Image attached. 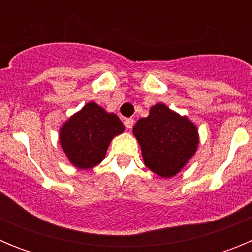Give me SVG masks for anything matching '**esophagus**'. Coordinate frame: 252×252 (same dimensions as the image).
<instances>
[{"instance_id":"esophagus-1","label":"esophagus","mask_w":252,"mask_h":252,"mask_svg":"<svg viewBox=\"0 0 252 252\" xmlns=\"http://www.w3.org/2000/svg\"><path fill=\"white\" fill-rule=\"evenodd\" d=\"M133 122H135V121H133L132 117H128V119L125 120V126H126L128 130H131V128H132V126H133Z\"/></svg>"}]
</instances>
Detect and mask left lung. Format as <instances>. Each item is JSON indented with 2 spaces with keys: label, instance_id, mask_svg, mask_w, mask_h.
I'll return each instance as SVG.
<instances>
[{
  "label": "left lung",
  "instance_id": "obj_1",
  "mask_svg": "<svg viewBox=\"0 0 252 252\" xmlns=\"http://www.w3.org/2000/svg\"><path fill=\"white\" fill-rule=\"evenodd\" d=\"M133 135L141 146L145 165L162 178L178 174L198 148L194 124L162 103L151 107L148 117L136 122Z\"/></svg>",
  "mask_w": 252,
  "mask_h": 252
}]
</instances>
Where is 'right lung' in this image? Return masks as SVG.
<instances>
[{
    "label": "right lung",
    "instance_id": "add662e5",
    "mask_svg": "<svg viewBox=\"0 0 252 252\" xmlns=\"http://www.w3.org/2000/svg\"><path fill=\"white\" fill-rule=\"evenodd\" d=\"M124 130L115 113H107L97 103L90 102L63 125L59 141L73 165L91 169L104 159L111 140Z\"/></svg>",
    "mask_w": 252,
    "mask_h": 252
}]
</instances>
